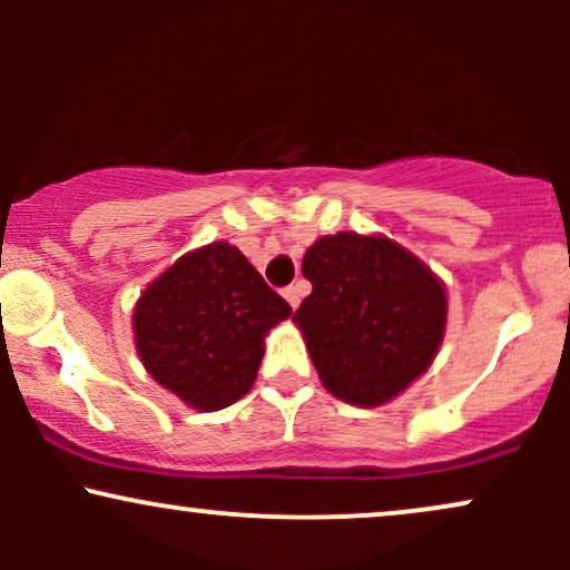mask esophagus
Instances as JSON below:
<instances>
[{
	"label": "esophagus",
	"mask_w": 570,
	"mask_h": 570,
	"mask_svg": "<svg viewBox=\"0 0 570 570\" xmlns=\"http://www.w3.org/2000/svg\"><path fill=\"white\" fill-rule=\"evenodd\" d=\"M284 297H286V303H289L292 307H297V305H299V299H303V286H299V284L286 286V289H284Z\"/></svg>",
	"instance_id": "34e87169"
}]
</instances>
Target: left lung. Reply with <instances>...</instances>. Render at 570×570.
Returning a JSON list of instances; mask_svg holds the SVG:
<instances>
[{
    "label": "left lung",
    "instance_id": "left-lung-1",
    "mask_svg": "<svg viewBox=\"0 0 570 570\" xmlns=\"http://www.w3.org/2000/svg\"><path fill=\"white\" fill-rule=\"evenodd\" d=\"M313 284L292 322L324 389L381 407L434 362L448 324L444 284L385 235H324L305 252Z\"/></svg>",
    "mask_w": 570,
    "mask_h": 570
}]
</instances>
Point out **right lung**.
Returning a JSON list of instances; mask_svg holds the SVG:
<instances>
[{"label": "right lung", "mask_w": 570, "mask_h": 570, "mask_svg": "<svg viewBox=\"0 0 570 570\" xmlns=\"http://www.w3.org/2000/svg\"><path fill=\"white\" fill-rule=\"evenodd\" d=\"M292 307L238 248H195L144 289L134 337L149 375L200 412L230 407L257 381L265 335Z\"/></svg>", "instance_id": "1"}]
</instances>
